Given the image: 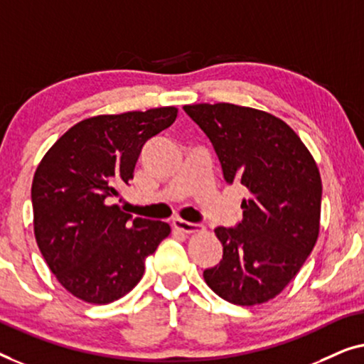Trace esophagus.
<instances>
[{"label":"esophagus","mask_w":364,"mask_h":364,"mask_svg":"<svg viewBox=\"0 0 364 364\" xmlns=\"http://www.w3.org/2000/svg\"><path fill=\"white\" fill-rule=\"evenodd\" d=\"M171 224H173V228L176 229V231H181V232H186V234L203 231V226H201V224L183 221V219H180V218H175V219H173V223H171Z\"/></svg>","instance_id":"obj_1"}]
</instances>
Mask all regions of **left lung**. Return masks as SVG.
Wrapping results in <instances>:
<instances>
[{
  "label": "left lung",
  "mask_w": 364,
  "mask_h": 364,
  "mask_svg": "<svg viewBox=\"0 0 364 364\" xmlns=\"http://www.w3.org/2000/svg\"><path fill=\"white\" fill-rule=\"evenodd\" d=\"M183 109L211 140L226 183L247 194L242 221L214 229L223 259L203 277L234 305L269 301L299 274L318 237L321 178L314 156L267 112L224 102Z\"/></svg>",
  "instance_id": "8db88e82"
}]
</instances>
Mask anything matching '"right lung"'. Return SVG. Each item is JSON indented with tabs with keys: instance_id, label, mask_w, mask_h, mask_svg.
Masks as SVG:
<instances>
[{
	"instance_id": "right-lung-1",
	"label": "right lung",
	"mask_w": 364,
	"mask_h": 364,
	"mask_svg": "<svg viewBox=\"0 0 364 364\" xmlns=\"http://www.w3.org/2000/svg\"><path fill=\"white\" fill-rule=\"evenodd\" d=\"M178 109L82 120L50 146L34 173L31 199L41 254L60 285L104 305L129 294L145 259L171 232L161 221L133 218L114 203L133 178L141 146L176 120Z\"/></svg>"
}]
</instances>
